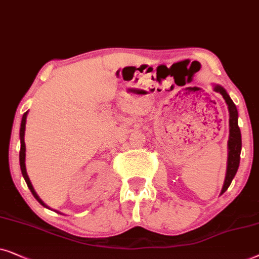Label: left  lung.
<instances>
[{
	"label": "left lung",
	"instance_id": "1",
	"mask_svg": "<svg viewBox=\"0 0 259 259\" xmlns=\"http://www.w3.org/2000/svg\"><path fill=\"white\" fill-rule=\"evenodd\" d=\"M214 91L218 92L225 99L227 106H229L230 112V139H229V158H227V170L225 182H224L222 194L229 188V186L232 182L234 175H236L238 167H239L240 160V150H242V135H240V129L238 126V111L236 105L230 98V96L226 94V91L222 86L217 85Z\"/></svg>",
	"mask_w": 259,
	"mask_h": 259
}]
</instances>
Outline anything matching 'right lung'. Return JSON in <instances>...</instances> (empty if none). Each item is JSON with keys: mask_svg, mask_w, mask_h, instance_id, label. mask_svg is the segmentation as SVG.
<instances>
[{"mask_svg": "<svg viewBox=\"0 0 259 259\" xmlns=\"http://www.w3.org/2000/svg\"><path fill=\"white\" fill-rule=\"evenodd\" d=\"M27 113L28 111L23 113L22 116V120H21V127H20V141H21V149H20V167H21V171H22V175L23 178H25V181L27 186H28V188L30 189V192H32V194L34 195V198H35L37 201L40 202L41 205L46 206L44 204L42 201H41V199L37 196V194L34 191L32 184H30L29 181V178L28 175H27V171H26V164H25V160H26V146H25V129H26V118H27ZM47 207V206H46Z\"/></svg>", "mask_w": 259, "mask_h": 259, "instance_id": "add662e5", "label": "right lung"}]
</instances>
